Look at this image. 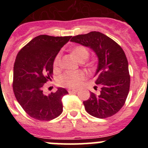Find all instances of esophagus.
<instances>
[{
	"label": "esophagus",
	"mask_w": 148,
	"mask_h": 148,
	"mask_svg": "<svg viewBox=\"0 0 148 148\" xmlns=\"http://www.w3.org/2000/svg\"><path fill=\"white\" fill-rule=\"evenodd\" d=\"M78 91L77 89H69L68 92L69 94H72V93H76V92Z\"/></svg>",
	"instance_id": "34e87169"
}]
</instances>
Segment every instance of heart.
<instances>
[{
    "label": "heart",
    "instance_id": "1",
    "mask_svg": "<svg viewBox=\"0 0 148 148\" xmlns=\"http://www.w3.org/2000/svg\"><path fill=\"white\" fill-rule=\"evenodd\" d=\"M73 53L80 62H84L88 58L89 51L85 46H77L73 49ZM62 53L59 52L53 59V66L55 69H57L61 66ZM86 79V73L82 71H66L62 74L59 79V85L69 88L79 87L82 84Z\"/></svg>",
    "mask_w": 148,
    "mask_h": 148
}]
</instances>
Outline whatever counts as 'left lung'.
I'll use <instances>...</instances> for the list:
<instances>
[{
  "mask_svg": "<svg viewBox=\"0 0 148 148\" xmlns=\"http://www.w3.org/2000/svg\"><path fill=\"white\" fill-rule=\"evenodd\" d=\"M71 41L92 49L99 60L95 83L100 85V93L97 95L91 92L89 99L83 102L85 110L97 118L112 117L123 107L130 90V76L123 49L97 31L73 36Z\"/></svg>",
  "mask_w": 148,
  "mask_h": 148,
  "instance_id": "obj_1",
  "label": "left lung"
}]
</instances>
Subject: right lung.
Here are the masks:
<instances>
[{
    "instance_id": "add662e5",
    "label": "right lung",
    "mask_w": 148,
    "mask_h": 148,
    "mask_svg": "<svg viewBox=\"0 0 148 148\" xmlns=\"http://www.w3.org/2000/svg\"><path fill=\"white\" fill-rule=\"evenodd\" d=\"M71 36L40 35L33 38L18 53L13 67V89L22 108L32 118L49 121L63 111L64 88L45 95L44 84L51 80L53 62L60 49Z\"/></svg>"
}]
</instances>
